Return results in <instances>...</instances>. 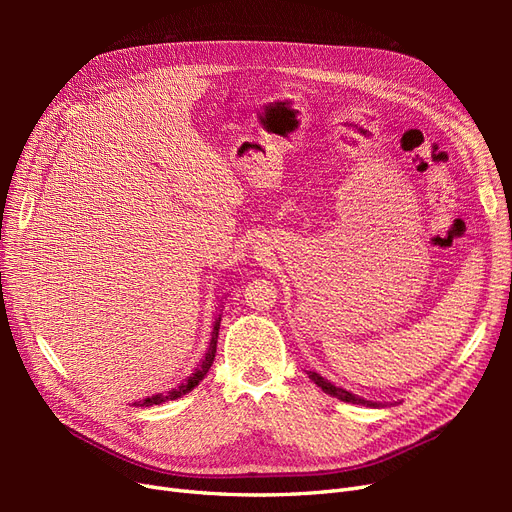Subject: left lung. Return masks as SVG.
<instances>
[{
    "mask_svg": "<svg viewBox=\"0 0 512 512\" xmlns=\"http://www.w3.org/2000/svg\"><path fill=\"white\" fill-rule=\"evenodd\" d=\"M307 376L312 378L324 393H329V395L342 399V401H348V404H361V406H371V408H378L380 406V404H376V401H367V399H363L359 395H354V393L342 389V386H335L327 378H322L320 374H316V371H307Z\"/></svg>",
    "mask_w": 512,
    "mask_h": 512,
    "instance_id": "1",
    "label": "left lung"
}]
</instances>
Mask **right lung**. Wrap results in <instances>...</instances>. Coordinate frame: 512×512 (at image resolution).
Segmentation results:
<instances>
[{
  "label": "right lung",
  "mask_w": 512,
  "mask_h": 512,
  "mask_svg": "<svg viewBox=\"0 0 512 512\" xmlns=\"http://www.w3.org/2000/svg\"><path fill=\"white\" fill-rule=\"evenodd\" d=\"M220 322H222V314L215 318V324H213V333H211V342H209V350L205 352V359L203 363H200V367L194 369V374L181 382L177 389H170L168 393H158V395H151V397H145L143 401H134V406H141V408H149V406H160L164 404V401H173V399H179L183 397L185 393H190L194 386H198V382L203 380L207 376V371L211 369L213 365V359H215V350H218V335H220Z\"/></svg>",
  "instance_id": "add662e5"
}]
</instances>
